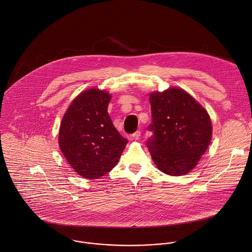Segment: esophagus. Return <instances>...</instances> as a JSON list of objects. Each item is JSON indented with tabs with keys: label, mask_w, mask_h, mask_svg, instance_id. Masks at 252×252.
<instances>
[{
	"label": "esophagus",
	"mask_w": 252,
	"mask_h": 252,
	"mask_svg": "<svg viewBox=\"0 0 252 252\" xmlns=\"http://www.w3.org/2000/svg\"><path fill=\"white\" fill-rule=\"evenodd\" d=\"M132 137H133V139H134V140H139V139L141 138V131H137V132H135V133L132 135Z\"/></svg>",
	"instance_id": "34e87169"
}]
</instances>
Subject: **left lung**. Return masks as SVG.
<instances>
[{"label": "left lung", "mask_w": 252, "mask_h": 252, "mask_svg": "<svg viewBox=\"0 0 252 252\" xmlns=\"http://www.w3.org/2000/svg\"><path fill=\"white\" fill-rule=\"evenodd\" d=\"M153 135L146 145L157 168L170 176H183L198 164L212 140L208 111L180 88L153 92L149 97Z\"/></svg>", "instance_id": "8db88e82"}]
</instances>
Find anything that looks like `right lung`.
Wrapping results in <instances>:
<instances>
[{"instance_id":"obj_1","label":"right lung","mask_w":252,"mask_h":252,"mask_svg":"<svg viewBox=\"0 0 252 252\" xmlns=\"http://www.w3.org/2000/svg\"><path fill=\"white\" fill-rule=\"evenodd\" d=\"M110 99L104 90H85L72 101L60 125L62 153L72 169L88 180L111 171L128 143L108 115Z\"/></svg>"}]
</instances>
